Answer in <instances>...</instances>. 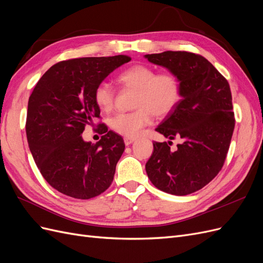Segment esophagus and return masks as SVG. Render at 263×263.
Segmentation results:
<instances>
[{"label":"esophagus","mask_w":263,"mask_h":263,"mask_svg":"<svg viewBox=\"0 0 263 263\" xmlns=\"http://www.w3.org/2000/svg\"><path fill=\"white\" fill-rule=\"evenodd\" d=\"M136 140V138H134V137H125L124 138V141H125V145L126 146H128V145H130V144H133V142Z\"/></svg>","instance_id":"34e87169"}]
</instances>
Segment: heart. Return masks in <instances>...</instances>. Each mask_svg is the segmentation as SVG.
<instances>
[{
    "instance_id": "heart-1",
    "label": "heart",
    "mask_w": 263,
    "mask_h": 263,
    "mask_svg": "<svg viewBox=\"0 0 263 263\" xmlns=\"http://www.w3.org/2000/svg\"><path fill=\"white\" fill-rule=\"evenodd\" d=\"M117 82L125 89L136 90L130 113H121L110 119V126L125 137H137L142 128L158 117L168 115L181 99V83L172 72L157 73L156 69L145 65H135L117 76ZM115 90L107 82L101 83L94 92V100L103 112L112 110Z\"/></svg>"
}]
</instances>
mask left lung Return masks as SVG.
Returning <instances> with one entry per match:
<instances>
[{"label":"left lung","mask_w":263,"mask_h":263,"mask_svg":"<svg viewBox=\"0 0 263 263\" xmlns=\"http://www.w3.org/2000/svg\"><path fill=\"white\" fill-rule=\"evenodd\" d=\"M145 58L180 80L181 100L156 130L170 140H183L174 150L171 141H155L146 172L157 189L187 195L209 184L224 165L235 128L232 92L226 79L200 54L164 51Z\"/></svg>","instance_id":"left-lung-1"}]
</instances>
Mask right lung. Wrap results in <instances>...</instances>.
Instances as JSON below:
<instances>
[{
    "label": "right lung",
    "instance_id": "right-lung-1",
    "mask_svg": "<svg viewBox=\"0 0 263 263\" xmlns=\"http://www.w3.org/2000/svg\"><path fill=\"white\" fill-rule=\"evenodd\" d=\"M130 61L125 54L60 61L39 79L28 100L26 135L37 168L60 193L89 200L113 182L123 138L104 124L100 141H84L86 125L100 117L95 89L115 69Z\"/></svg>",
    "mask_w": 263,
    "mask_h": 263
}]
</instances>
